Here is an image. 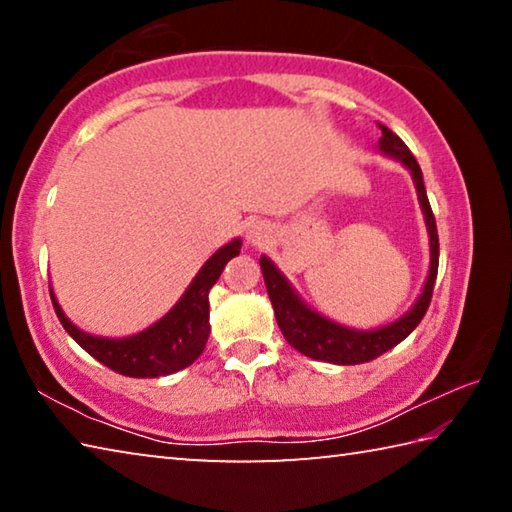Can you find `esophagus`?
<instances>
[{
	"mask_svg": "<svg viewBox=\"0 0 512 512\" xmlns=\"http://www.w3.org/2000/svg\"><path fill=\"white\" fill-rule=\"evenodd\" d=\"M268 235H271V228H268V223H264V221H255L248 228V241L253 246H262L268 239Z\"/></svg>",
	"mask_w": 512,
	"mask_h": 512,
	"instance_id": "1",
	"label": "esophagus"
}]
</instances>
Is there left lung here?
<instances>
[{
  "label": "left lung",
  "mask_w": 512,
  "mask_h": 512,
  "mask_svg": "<svg viewBox=\"0 0 512 512\" xmlns=\"http://www.w3.org/2000/svg\"><path fill=\"white\" fill-rule=\"evenodd\" d=\"M379 128H381V140H379L381 151L404 162V167L411 171V176L415 180V189H418V198H420L424 219H427L429 237H431V268H429L427 284H424V291L418 298V302H415V307L404 318L397 320V323L375 329V332H354V329L334 325L332 320L318 316L316 311H311L302 305L300 298L293 293L289 282L284 280L282 273L273 266L271 259L262 255L259 266H262L266 291L275 309L277 325H280L284 339L289 341L291 348H296L309 359L339 363V366H354V363H366L381 357L384 352L395 348L397 343H402L406 336L420 325V320L424 318V314H427L429 302L433 296V284H436V275H438L440 246H438L436 219H433L427 189H424L420 164L413 158L409 146H406L400 137L391 131V128L381 124Z\"/></svg>",
  "instance_id": "8db88e82"
}]
</instances>
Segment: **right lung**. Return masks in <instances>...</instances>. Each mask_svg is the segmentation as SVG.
<instances>
[{
    "instance_id": "add662e5",
    "label": "right lung",
    "mask_w": 512,
    "mask_h": 512,
    "mask_svg": "<svg viewBox=\"0 0 512 512\" xmlns=\"http://www.w3.org/2000/svg\"><path fill=\"white\" fill-rule=\"evenodd\" d=\"M239 250V239L216 250L198 271L194 282L189 284L178 305L158 323L140 334L128 336V339H99V336L85 334L69 323L49 289L51 302H54L56 316L65 332L103 366L126 377L171 375V372L192 366L203 354L207 336H210V300L207 296L221 277L225 264L237 257Z\"/></svg>"
}]
</instances>
